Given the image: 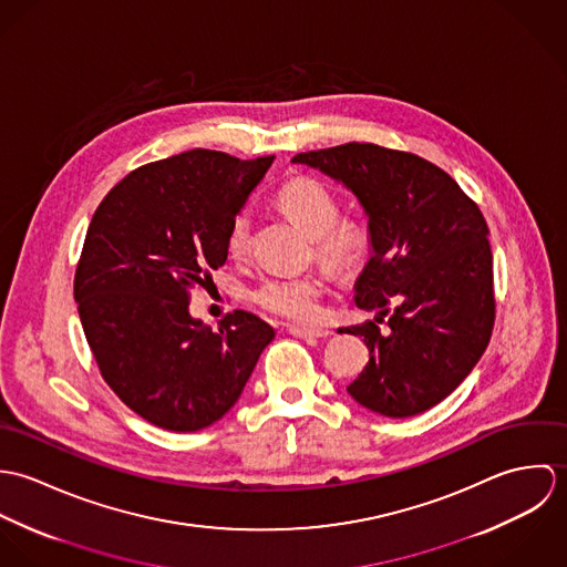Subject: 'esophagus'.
<instances>
[{"instance_id":"34e87169","label":"esophagus","mask_w":567,"mask_h":567,"mask_svg":"<svg viewBox=\"0 0 567 567\" xmlns=\"http://www.w3.org/2000/svg\"><path fill=\"white\" fill-rule=\"evenodd\" d=\"M288 331L297 338H327L331 331L323 327H299V324H290Z\"/></svg>"}]
</instances>
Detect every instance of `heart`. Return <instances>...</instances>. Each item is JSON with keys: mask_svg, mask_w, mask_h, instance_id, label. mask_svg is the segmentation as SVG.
<instances>
[{"mask_svg": "<svg viewBox=\"0 0 567 567\" xmlns=\"http://www.w3.org/2000/svg\"><path fill=\"white\" fill-rule=\"evenodd\" d=\"M279 209L315 240L317 257L327 268L347 272L355 268L367 248L369 231L355 218H340V205L336 196L312 178H295L286 183L277 194ZM250 240V216L240 212L227 231V250L234 257H243ZM324 284L315 275H270L252 290V301L264 310L290 319L310 321L319 315V301Z\"/></svg>", "mask_w": 567, "mask_h": 567, "instance_id": "1", "label": "heart"}]
</instances>
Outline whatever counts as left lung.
I'll use <instances>...</instances> for the list:
<instances>
[{
	"label": "left lung",
	"instance_id": "obj_1",
	"mask_svg": "<svg viewBox=\"0 0 567 567\" xmlns=\"http://www.w3.org/2000/svg\"><path fill=\"white\" fill-rule=\"evenodd\" d=\"M292 163L349 189L369 223L371 257L353 299L378 315L338 329L364 336L369 349L347 393L391 419L443 402L485 353L495 319L493 255L481 209L434 163L375 144L301 153ZM382 320L386 328L379 327Z\"/></svg>",
	"mask_w": 567,
	"mask_h": 567
}]
</instances>
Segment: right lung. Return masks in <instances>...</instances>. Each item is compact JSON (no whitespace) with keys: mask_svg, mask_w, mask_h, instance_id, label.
Here are the masks:
<instances>
[{"mask_svg":"<svg viewBox=\"0 0 567 567\" xmlns=\"http://www.w3.org/2000/svg\"><path fill=\"white\" fill-rule=\"evenodd\" d=\"M275 157L187 151L122 178L95 209L74 279L104 382L172 432L223 419L275 329L236 310L218 329L189 315V290L227 261V231Z\"/></svg>","mask_w":567,"mask_h":567,"instance_id":"add662e5","label":"right lung"}]
</instances>
